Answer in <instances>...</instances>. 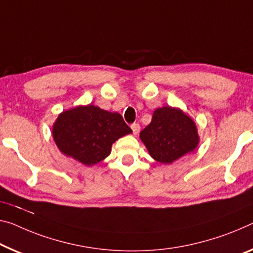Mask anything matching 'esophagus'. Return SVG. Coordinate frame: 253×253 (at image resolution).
Returning <instances> with one entry per match:
<instances>
[{
  "label": "esophagus",
  "mask_w": 253,
  "mask_h": 253,
  "mask_svg": "<svg viewBox=\"0 0 253 253\" xmlns=\"http://www.w3.org/2000/svg\"><path fill=\"white\" fill-rule=\"evenodd\" d=\"M131 129H132V132H133V134H138L140 131V126L138 123H133L131 126Z\"/></svg>",
  "instance_id": "esophagus-1"
}]
</instances>
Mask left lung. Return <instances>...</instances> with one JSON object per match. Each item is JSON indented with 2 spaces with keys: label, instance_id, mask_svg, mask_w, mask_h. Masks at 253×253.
Masks as SVG:
<instances>
[{
  "label": "left lung",
  "instance_id": "left-lung-1",
  "mask_svg": "<svg viewBox=\"0 0 253 253\" xmlns=\"http://www.w3.org/2000/svg\"><path fill=\"white\" fill-rule=\"evenodd\" d=\"M140 139L155 161L172 164L192 153L199 143L197 126L180 108L164 106L154 112L151 122L140 132Z\"/></svg>",
  "mask_w": 253,
  "mask_h": 253
}]
</instances>
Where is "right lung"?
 I'll return each instance as SVG.
<instances>
[{"instance_id": "add662e5", "label": "right lung", "mask_w": 253, "mask_h": 253, "mask_svg": "<svg viewBox=\"0 0 253 253\" xmlns=\"http://www.w3.org/2000/svg\"><path fill=\"white\" fill-rule=\"evenodd\" d=\"M52 133L62 154L91 166L106 158L116 140L132 130L121 114L90 104L62 112L53 124Z\"/></svg>"}]
</instances>
